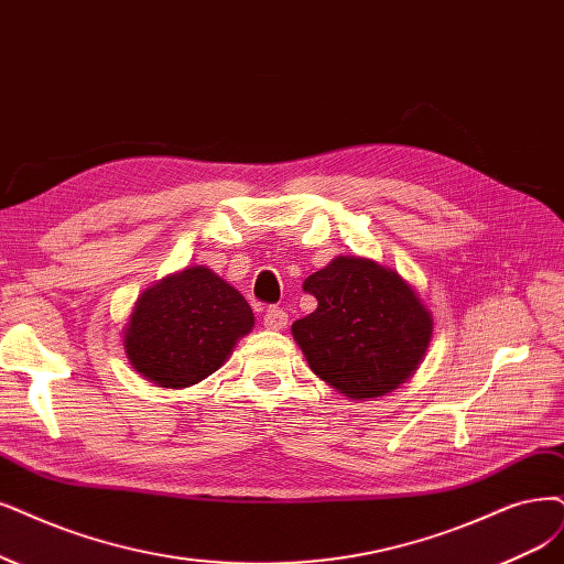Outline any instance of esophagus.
Here are the masks:
<instances>
[{
  "label": "esophagus",
  "instance_id": "34e87169",
  "mask_svg": "<svg viewBox=\"0 0 564 564\" xmlns=\"http://www.w3.org/2000/svg\"><path fill=\"white\" fill-rule=\"evenodd\" d=\"M262 321H264V327H269V329H281L288 323V314H285L281 306H269L264 311V318Z\"/></svg>",
  "mask_w": 564,
  "mask_h": 564
}]
</instances>
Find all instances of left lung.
Listing matches in <instances>:
<instances>
[{"instance_id": "1", "label": "left lung", "mask_w": 564, "mask_h": 564, "mask_svg": "<svg viewBox=\"0 0 564 564\" xmlns=\"http://www.w3.org/2000/svg\"><path fill=\"white\" fill-rule=\"evenodd\" d=\"M302 288L318 306L293 323V337L311 371L346 398H379L423 360L432 316L394 271L362 258H337Z\"/></svg>"}]
</instances>
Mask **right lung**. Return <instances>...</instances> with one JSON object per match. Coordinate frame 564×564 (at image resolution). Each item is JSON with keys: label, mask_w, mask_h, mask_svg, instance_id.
Wrapping results in <instances>:
<instances>
[{"label": "right lung", "mask_w": 564, "mask_h": 564, "mask_svg": "<svg viewBox=\"0 0 564 564\" xmlns=\"http://www.w3.org/2000/svg\"><path fill=\"white\" fill-rule=\"evenodd\" d=\"M256 316L212 269L191 267L145 290L124 329L139 373L162 388H187L214 373Z\"/></svg>", "instance_id": "obj_1"}]
</instances>
